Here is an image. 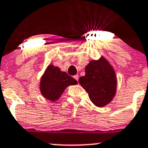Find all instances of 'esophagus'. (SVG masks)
Wrapping results in <instances>:
<instances>
[{
  "label": "esophagus",
  "instance_id": "obj_1",
  "mask_svg": "<svg viewBox=\"0 0 148 148\" xmlns=\"http://www.w3.org/2000/svg\"><path fill=\"white\" fill-rule=\"evenodd\" d=\"M74 79H75V80H77V82H78V80H79V75H75V76H74Z\"/></svg>",
  "mask_w": 148,
  "mask_h": 148
}]
</instances>
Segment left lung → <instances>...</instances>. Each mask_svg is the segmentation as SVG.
Segmentation results:
<instances>
[{
    "label": "left lung",
    "mask_w": 148,
    "mask_h": 148,
    "mask_svg": "<svg viewBox=\"0 0 148 148\" xmlns=\"http://www.w3.org/2000/svg\"><path fill=\"white\" fill-rule=\"evenodd\" d=\"M86 74L79 82L86 90L95 105L103 108L110 103L116 90V77L112 66L101 57L91 60L85 68Z\"/></svg>",
    "instance_id": "1"
}]
</instances>
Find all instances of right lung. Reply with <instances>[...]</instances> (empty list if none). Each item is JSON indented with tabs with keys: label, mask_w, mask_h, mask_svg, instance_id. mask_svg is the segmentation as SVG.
Listing matches in <instances>:
<instances>
[{
	"label": "right lung",
	"mask_w": 148,
	"mask_h": 148,
	"mask_svg": "<svg viewBox=\"0 0 148 148\" xmlns=\"http://www.w3.org/2000/svg\"><path fill=\"white\" fill-rule=\"evenodd\" d=\"M77 84V81L58 66L50 64L41 77L40 90L43 97L50 101L58 100L65 88L70 85Z\"/></svg>",
	"instance_id": "add662e5"
}]
</instances>
